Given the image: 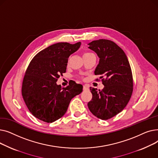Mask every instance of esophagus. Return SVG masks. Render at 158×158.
Segmentation results:
<instances>
[{"label": "esophagus", "instance_id": "1", "mask_svg": "<svg viewBox=\"0 0 158 158\" xmlns=\"http://www.w3.org/2000/svg\"><path fill=\"white\" fill-rule=\"evenodd\" d=\"M88 86H85V85H84L83 86V90L84 91H86V90H88Z\"/></svg>", "mask_w": 158, "mask_h": 158}]
</instances>
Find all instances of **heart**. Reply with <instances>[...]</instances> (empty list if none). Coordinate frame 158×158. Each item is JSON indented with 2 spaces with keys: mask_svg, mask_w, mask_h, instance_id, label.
<instances>
[{
  "mask_svg": "<svg viewBox=\"0 0 158 158\" xmlns=\"http://www.w3.org/2000/svg\"><path fill=\"white\" fill-rule=\"evenodd\" d=\"M88 53H89V52H87V53H85V54H88Z\"/></svg>",
  "mask_w": 158,
  "mask_h": 158,
  "instance_id": "b5f03b06",
  "label": "heart"
}]
</instances>
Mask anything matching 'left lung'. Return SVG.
Instances as JSON below:
<instances>
[{"mask_svg": "<svg viewBox=\"0 0 158 158\" xmlns=\"http://www.w3.org/2000/svg\"><path fill=\"white\" fill-rule=\"evenodd\" d=\"M88 45L99 58L95 74L106 77L103 89L90 88L92 98L88 106L95 117L107 120L120 113L130 100L133 89L130 64L123 50L111 40H94Z\"/></svg>", "mask_w": 158, "mask_h": 158, "instance_id": "left-lung-1", "label": "left lung"}]
</instances>
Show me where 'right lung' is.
Segmentation results:
<instances>
[{"instance_id":"right-lung-1","label":"right lung","mask_w":158,"mask_h":158,"mask_svg":"<svg viewBox=\"0 0 158 158\" xmlns=\"http://www.w3.org/2000/svg\"><path fill=\"white\" fill-rule=\"evenodd\" d=\"M81 43L60 42L38 52L31 61L25 75L22 93L32 114L45 122L52 123L67 111L72 98L82 92L76 82L61 88L56 82L66 72L69 56L79 48Z\"/></svg>"}]
</instances>
